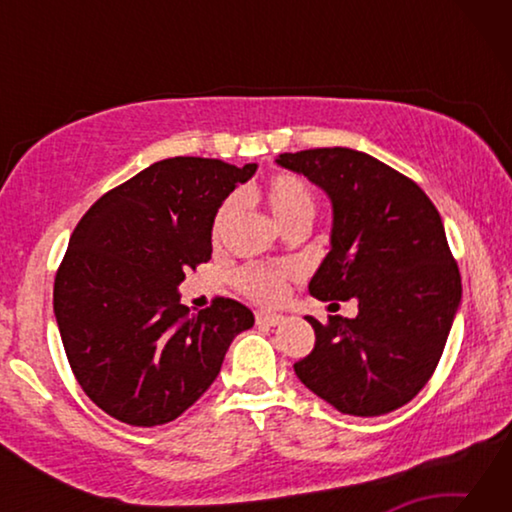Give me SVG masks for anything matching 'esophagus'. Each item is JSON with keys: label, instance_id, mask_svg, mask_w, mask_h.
Segmentation results:
<instances>
[{"label": "esophagus", "instance_id": "34e87169", "mask_svg": "<svg viewBox=\"0 0 512 512\" xmlns=\"http://www.w3.org/2000/svg\"><path fill=\"white\" fill-rule=\"evenodd\" d=\"M255 323L257 325H266V327H275V325L282 323V316L280 314H266V311H257Z\"/></svg>", "mask_w": 512, "mask_h": 512}]
</instances>
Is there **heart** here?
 I'll return each mask as SVG.
<instances>
[{
    "instance_id": "obj_1",
    "label": "heart",
    "mask_w": 512,
    "mask_h": 512,
    "mask_svg": "<svg viewBox=\"0 0 512 512\" xmlns=\"http://www.w3.org/2000/svg\"><path fill=\"white\" fill-rule=\"evenodd\" d=\"M264 198L275 221L282 225L284 230L293 228L298 223H311L316 214V194L305 178L298 173H275L266 180L264 185ZM239 207L235 196L225 198L219 210L214 214L212 230L214 235L230 223ZM298 271L293 266H268V264H246L235 273V284L244 296L253 298L262 305H277L287 296L289 284L296 280Z\"/></svg>"
}]
</instances>
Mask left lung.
I'll return each instance as SVG.
<instances>
[{"label":"left lung","instance_id":"1","mask_svg":"<svg viewBox=\"0 0 512 512\" xmlns=\"http://www.w3.org/2000/svg\"><path fill=\"white\" fill-rule=\"evenodd\" d=\"M277 164L323 187L334 205L332 250L309 293L359 300L357 318L307 316L316 343L293 370L341 413L400 409L431 379L461 302L436 205L409 176L343 146L282 153Z\"/></svg>","mask_w":512,"mask_h":512}]
</instances>
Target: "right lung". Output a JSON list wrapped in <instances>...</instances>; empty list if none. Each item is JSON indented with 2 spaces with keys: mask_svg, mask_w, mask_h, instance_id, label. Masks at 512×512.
Wrapping results in <instances>:
<instances>
[{
  "mask_svg": "<svg viewBox=\"0 0 512 512\" xmlns=\"http://www.w3.org/2000/svg\"><path fill=\"white\" fill-rule=\"evenodd\" d=\"M255 169L160 160L103 194L74 228L54 311L76 381L115 420H176L212 386L232 339L253 327V311L232 298L192 316L176 287L212 257L214 214Z\"/></svg>",
  "mask_w": 512,
  "mask_h": 512,
  "instance_id": "add662e5",
  "label": "right lung"
}]
</instances>
